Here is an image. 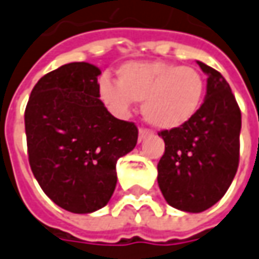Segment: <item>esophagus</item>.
Segmentation results:
<instances>
[{"label": "esophagus", "mask_w": 259, "mask_h": 259, "mask_svg": "<svg viewBox=\"0 0 259 259\" xmlns=\"http://www.w3.org/2000/svg\"><path fill=\"white\" fill-rule=\"evenodd\" d=\"M151 131L150 130H147V128H141V130H140V137H138V141L141 142L142 140H144V138H147V137H148V135H151Z\"/></svg>", "instance_id": "1"}]
</instances>
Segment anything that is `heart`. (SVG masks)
I'll use <instances>...</instances> for the list:
<instances>
[{
  "label": "heart",
  "mask_w": 259,
  "mask_h": 259,
  "mask_svg": "<svg viewBox=\"0 0 259 259\" xmlns=\"http://www.w3.org/2000/svg\"><path fill=\"white\" fill-rule=\"evenodd\" d=\"M118 82L102 77L100 98L112 112L125 115L135 101L142 102L147 122L174 130L197 115L205 97V79L191 67L164 61H134L117 71Z\"/></svg>",
  "instance_id": "1"
}]
</instances>
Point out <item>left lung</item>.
<instances>
[{"label":"left lung","instance_id":"8db88e82","mask_svg":"<svg viewBox=\"0 0 259 259\" xmlns=\"http://www.w3.org/2000/svg\"><path fill=\"white\" fill-rule=\"evenodd\" d=\"M197 62L208 75L205 101L187 124L158 133L165 142L159 190L169 205L185 212H202L223 198L239 162L238 104L225 78Z\"/></svg>","mask_w":259,"mask_h":259}]
</instances>
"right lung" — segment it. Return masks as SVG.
Wrapping results in <instances>:
<instances>
[{
    "label": "right lung",
    "instance_id": "obj_1",
    "mask_svg": "<svg viewBox=\"0 0 259 259\" xmlns=\"http://www.w3.org/2000/svg\"><path fill=\"white\" fill-rule=\"evenodd\" d=\"M101 71L71 62L41 78L25 108L32 174L45 194L74 214L108 204L117 185L118 158L138 140L134 122L111 115L100 100Z\"/></svg>",
    "mask_w": 259,
    "mask_h": 259
}]
</instances>
